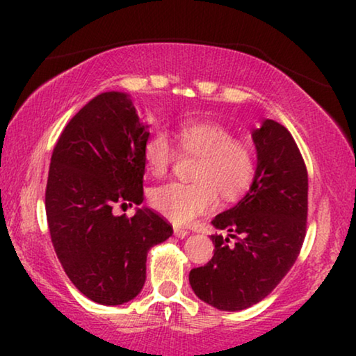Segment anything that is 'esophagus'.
<instances>
[{
	"mask_svg": "<svg viewBox=\"0 0 356 356\" xmlns=\"http://www.w3.org/2000/svg\"><path fill=\"white\" fill-rule=\"evenodd\" d=\"M173 233H175V236H177V238H181V240H183V238H186L188 235H189V232L186 230V228H175V230H173Z\"/></svg>",
	"mask_w": 356,
	"mask_h": 356,
	"instance_id": "1",
	"label": "esophagus"
}]
</instances>
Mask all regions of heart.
Wrapping results in <instances>:
<instances>
[{
  "mask_svg": "<svg viewBox=\"0 0 356 356\" xmlns=\"http://www.w3.org/2000/svg\"><path fill=\"white\" fill-rule=\"evenodd\" d=\"M178 150L197 155L193 183H168L150 193V206L175 223L191 222L223 199H236L248 191L256 177V154L250 143L235 139L227 126L211 120H186L175 131ZM177 150L163 133L150 136L144 147L149 175L165 177Z\"/></svg>",
  "mask_w": 356,
  "mask_h": 356,
  "instance_id": "heart-1",
  "label": "heart"
}]
</instances>
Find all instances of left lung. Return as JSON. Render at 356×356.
Listing matches in <instances>:
<instances>
[{"instance_id":"obj_1","label":"left lung","mask_w":356,"mask_h":356,"mask_svg":"<svg viewBox=\"0 0 356 356\" xmlns=\"http://www.w3.org/2000/svg\"><path fill=\"white\" fill-rule=\"evenodd\" d=\"M251 136L254 181L212 220L237 241L212 235V259L189 272L197 298L220 311H241L264 300L295 264L306 235L308 173L298 145L274 120L262 121Z\"/></svg>"}]
</instances>
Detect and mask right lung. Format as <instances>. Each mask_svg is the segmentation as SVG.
<instances>
[{"label": "right lung", "instance_id": "obj_1", "mask_svg": "<svg viewBox=\"0 0 356 356\" xmlns=\"http://www.w3.org/2000/svg\"><path fill=\"white\" fill-rule=\"evenodd\" d=\"M149 124L124 92H104L72 116L53 149L45 209L51 243L77 290L99 305L128 303L143 290L152 246L173 228L140 207L115 216L118 202L144 201Z\"/></svg>", "mask_w": 356, "mask_h": 356}]
</instances>
